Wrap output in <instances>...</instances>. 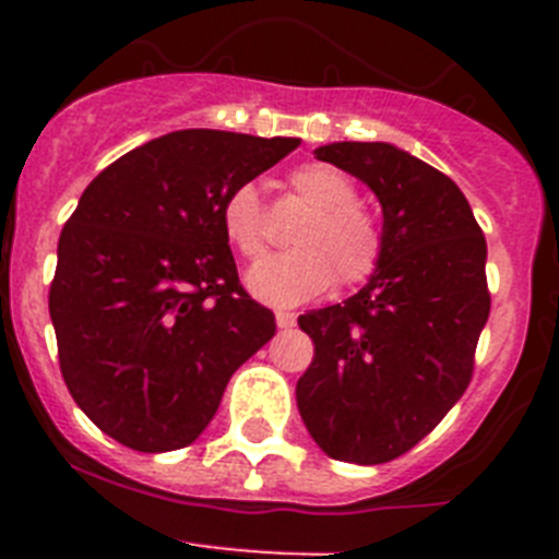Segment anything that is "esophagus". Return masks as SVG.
Wrapping results in <instances>:
<instances>
[{
    "instance_id": "esophagus-1",
    "label": "esophagus",
    "mask_w": 559,
    "mask_h": 559,
    "mask_svg": "<svg viewBox=\"0 0 559 559\" xmlns=\"http://www.w3.org/2000/svg\"><path fill=\"white\" fill-rule=\"evenodd\" d=\"M276 328L280 330H290L296 324V316L294 313H288V310H276Z\"/></svg>"
}]
</instances>
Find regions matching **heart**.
<instances>
[{
    "label": "heart",
    "instance_id": "b5f03b06",
    "mask_svg": "<svg viewBox=\"0 0 559 559\" xmlns=\"http://www.w3.org/2000/svg\"><path fill=\"white\" fill-rule=\"evenodd\" d=\"M290 187L310 210L294 231L296 249L271 254L246 274V288L260 302L288 308L308 302L341 276L344 285L367 283L383 257V231L364 206L355 204V185L347 173L322 162L290 170ZM221 226L231 249L243 257L263 254L265 212L251 181L226 192Z\"/></svg>",
    "mask_w": 559,
    "mask_h": 559
}]
</instances>
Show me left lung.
Instances as JSON below:
<instances>
[{
	"mask_svg": "<svg viewBox=\"0 0 559 559\" xmlns=\"http://www.w3.org/2000/svg\"><path fill=\"white\" fill-rule=\"evenodd\" d=\"M313 153L374 192L383 257L347 302L299 316L316 353L296 406L330 459L383 464L428 437L471 383L490 316L487 240L462 190L403 147L330 142Z\"/></svg>",
	"mask_w": 559,
	"mask_h": 559,
	"instance_id": "left-lung-1",
	"label": "left lung"
}]
</instances>
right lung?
Instances as JSON below:
<instances>
[{"instance_id":"obj_1","label":"right lung","mask_w":559,"mask_h":559,"mask_svg":"<svg viewBox=\"0 0 559 559\" xmlns=\"http://www.w3.org/2000/svg\"><path fill=\"white\" fill-rule=\"evenodd\" d=\"M296 145L187 128L83 190L58 240L49 319L69 394L126 448L195 442L235 369L274 335V313L240 288L221 204Z\"/></svg>"}]
</instances>
